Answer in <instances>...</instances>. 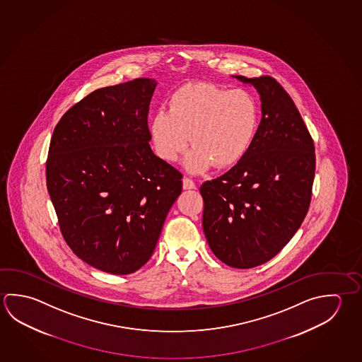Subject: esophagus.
Segmentation results:
<instances>
[{
  "mask_svg": "<svg viewBox=\"0 0 362 362\" xmlns=\"http://www.w3.org/2000/svg\"><path fill=\"white\" fill-rule=\"evenodd\" d=\"M183 188L184 189H194L196 188V184L194 182L189 178L183 179Z\"/></svg>",
  "mask_w": 362,
  "mask_h": 362,
  "instance_id": "esophagus-1",
  "label": "esophagus"
}]
</instances>
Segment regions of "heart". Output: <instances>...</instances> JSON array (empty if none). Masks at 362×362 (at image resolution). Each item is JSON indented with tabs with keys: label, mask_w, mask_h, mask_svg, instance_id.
Listing matches in <instances>:
<instances>
[{
	"label": "heart",
	"mask_w": 362,
	"mask_h": 362,
	"mask_svg": "<svg viewBox=\"0 0 362 362\" xmlns=\"http://www.w3.org/2000/svg\"><path fill=\"white\" fill-rule=\"evenodd\" d=\"M258 122V105L247 91L196 83L173 96L169 112L153 115L151 136L166 161H177L192 140L185 168L197 174L212 164L228 169L240 163L253 145Z\"/></svg>",
	"instance_id": "1"
}]
</instances>
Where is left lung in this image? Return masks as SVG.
I'll return each instance as SVG.
<instances>
[{"label": "left lung", "instance_id": "obj_1", "mask_svg": "<svg viewBox=\"0 0 362 362\" xmlns=\"http://www.w3.org/2000/svg\"><path fill=\"white\" fill-rule=\"evenodd\" d=\"M260 96V119L245 158L204 182L202 226L225 264L253 268L272 259L308 214L315 148L295 103L274 78L235 76Z\"/></svg>", "mask_w": 362, "mask_h": 362}]
</instances>
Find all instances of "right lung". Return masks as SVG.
<instances>
[{
	"label": "right lung",
	"instance_id": "1",
	"mask_svg": "<svg viewBox=\"0 0 362 362\" xmlns=\"http://www.w3.org/2000/svg\"><path fill=\"white\" fill-rule=\"evenodd\" d=\"M158 83L136 78L93 91L53 131L47 188L64 240L112 274L151 258L182 174L150 147L148 107Z\"/></svg>",
	"mask_w": 362,
	"mask_h": 362
}]
</instances>
